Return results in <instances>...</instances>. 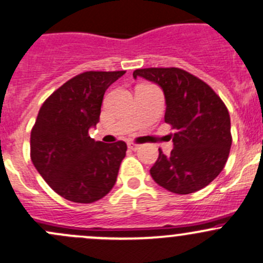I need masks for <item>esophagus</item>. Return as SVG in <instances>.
Listing matches in <instances>:
<instances>
[{
  "mask_svg": "<svg viewBox=\"0 0 263 263\" xmlns=\"http://www.w3.org/2000/svg\"><path fill=\"white\" fill-rule=\"evenodd\" d=\"M128 148H131L132 151H137L140 148V145H136V144H134V142H128Z\"/></svg>",
  "mask_w": 263,
  "mask_h": 263,
  "instance_id": "esophagus-1",
  "label": "esophagus"
}]
</instances>
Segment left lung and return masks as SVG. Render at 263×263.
I'll return each instance as SVG.
<instances>
[{"instance_id": "obj_1", "label": "left lung", "mask_w": 263, "mask_h": 263, "mask_svg": "<svg viewBox=\"0 0 263 263\" xmlns=\"http://www.w3.org/2000/svg\"><path fill=\"white\" fill-rule=\"evenodd\" d=\"M142 78L163 90L165 119L172 124L173 150L159 158L150 174L165 190L188 195L206 187L220 174L232 146L227 107L206 82L181 68H141Z\"/></svg>"}]
</instances>
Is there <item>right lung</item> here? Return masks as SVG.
<instances>
[{"label":"right lung","mask_w":263,"mask_h":263,"mask_svg":"<svg viewBox=\"0 0 263 263\" xmlns=\"http://www.w3.org/2000/svg\"><path fill=\"white\" fill-rule=\"evenodd\" d=\"M124 73H80L55 90L39 109L30 135L31 161L66 200L91 203L116 184L126 142L95 141L89 129L99 122L105 90Z\"/></svg>","instance_id":"obj_1"}]
</instances>
